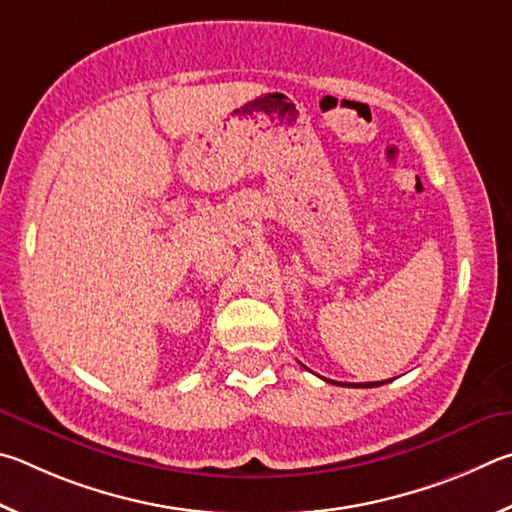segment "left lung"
<instances>
[{
	"instance_id": "obj_1",
	"label": "left lung",
	"mask_w": 512,
	"mask_h": 512,
	"mask_svg": "<svg viewBox=\"0 0 512 512\" xmlns=\"http://www.w3.org/2000/svg\"><path fill=\"white\" fill-rule=\"evenodd\" d=\"M342 384V382H339ZM384 382H360V384H342V387H362V389H369V387H380Z\"/></svg>"
}]
</instances>
